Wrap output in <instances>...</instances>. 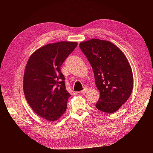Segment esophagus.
Listing matches in <instances>:
<instances>
[{
  "label": "esophagus",
  "instance_id": "esophagus-1",
  "mask_svg": "<svg viewBox=\"0 0 153 153\" xmlns=\"http://www.w3.org/2000/svg\"><path fill=\"white\" fill-rule=\"evenodd\" d=\"M88 90H89V89H88L87 88L85 87V88H84V90H82V91H80V93H81L82 94H84V93H85V92H87L88 91Z\"/></svg>",
  "mask_w": 153,
  "mask_h": 153
}]
</instances>
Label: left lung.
Segmentation results:
<instances>
[{"label": "left lung", "instance_id": "8db88e82", "mask_svg": "<svg viewBox=\"0 0 153 153\" xmlns=\"http://www.w3.org/2000/svg\"><path fill=\"white\" fill-rule=\"evenodd\" d=\"M79 47L91 64L100 91L96 107L109 114L116 112L133 89L132 70L126 56L108 41L92 39L80 43Z\"/></svg>", "mask_w": 153, "mask_h": 153}]
</instances>
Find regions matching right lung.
<instances>
[{
    "mask_svg": "<svg viewBox=\"0 0 153 153\" xmlns=\"http://www.w3.org/2000/svg\"><path fill=\"white\" fill-rule=\"evenodd\" d=\"M76 42L48 44L32 53L25 69L24 91L32 109L48 121H56L67 108L71 96L66 89L61 66Z\"/></svg>",
    "mask_w": 153,
    "mask_h": 153,
    "instance_id": "obj_1",
    "label": "right lung"
}]
</instances>
